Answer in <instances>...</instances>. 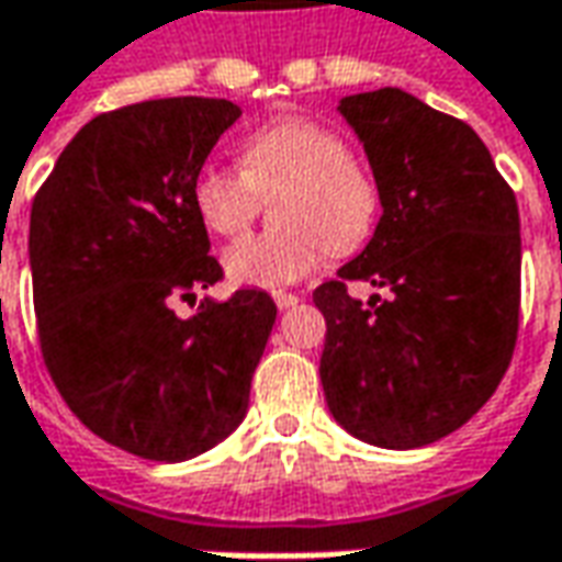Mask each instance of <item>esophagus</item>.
<instances>
[{"label": "esophagus", "instance_id": "34e87169", "mask_svg": "<svg viewBox=\"0 0 562 562\" xmlns=\"http://www.w3.org/2000/svg\"><path fill=\"white\" fill-rule=\"evenodd\" d=\"M271 300H274V306H278V310H291V306L300 303V296L291 291H271Z\"/></svg>", "mask_w": 562, "mask_h": 562}]
</instances>
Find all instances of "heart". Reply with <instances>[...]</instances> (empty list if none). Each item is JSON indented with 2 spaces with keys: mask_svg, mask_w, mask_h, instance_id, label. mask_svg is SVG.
I'll return each instance as SVG.
<instances>
[{
  "mask_svg": "<svg viewBox=\"0 0 562 562\" xmlns=\"http://www.w3.org/2000/svg\"><path fill=\"white\" fill-rule=\"evenodd\" d=\"M278 231L225 249V271L244 288H284L310 278L328 256L357 252L381 215L375 175L350 156L328 124L284 115L256 127L240 146V168L205 165L193 181V209L212 234L240 237L262 196H274Z\"/></svg>",
  "mask_w": 562,
  "mask_h": 562,
  "instance_id": "obj_1",
  "label": "heart"
}]
</instances>
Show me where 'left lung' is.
Here are the masks:
<instances>
[{"label": "left lung", "mask_w": 562, "mask_h": 562, "mask_svg": "<svg viewBox=\"0 0 562 562\" xmlns=\"http://www.w3.org/2000/svg\"><path fill=\"white\" fill-rule=\"evenodd\" d=\"M381 190L369 247L313 291L318 375L359 441L409 450L472 419L519 335V205L465 121L384 87L340 99ZM385 288L366 307L346 288Z\"/></svg>", "instance_id": "1"}]
</instances>
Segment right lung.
I'll use <instances>...</instances> for the list:
<instances>
[{
  "label": "right lung",
  "mask_w": 562,
  "mask_h": 562,
  "mask_svg": "<svg viewBox=\"0 0 562 562\" xmlns=\"http://www.w3.org/2000/svg\"><path fill=\"white\" fill-rule=\"evenodd\" d=\"M240 109L146 99L77 131L31 205L40 353L68 409L102 441L181 463L227 438L274 325L266 291L171 303L225 278L193 181Z\"/></svg>",
  "instance_id": "right-lung-1"
}]
</instances>
